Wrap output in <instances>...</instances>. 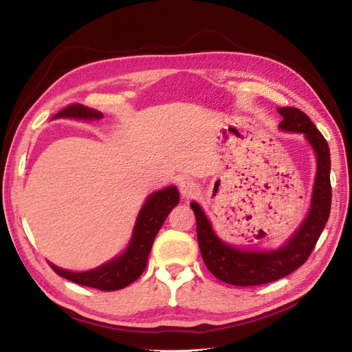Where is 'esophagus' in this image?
<instances>
[{
	"label": "esophagus",
	"instance_id": "34e87169",
	"mask_svg": "<svg viewBox=\"0 0 352 352\" xmlns=\"http://www.w3.org/2000/svg\"><path fill=\"white\" fill-rule=\"evenodd\" d=\"M178 188L181 195L184 198H191L198 191V186L191 179H182L178 184Z\"/></svg>",
	"mask_w": 352,
	"mask_h": 352
}]
</instances>
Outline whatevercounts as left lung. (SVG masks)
I'll return each instance as SVG.
<instances>
[{"instance_id": "8db88e82", "label": "left lung", "mask_w": 352, "mask_h": 352, "mask_svg": "<svg viewBox=\"0 0 352 352\" xmlns=\"http://www.w3.org/2000/svg\"><path fill=\"white\" fill-rule=\"evenodd\" d=\"M279 128L286 132L303 133L316 155V177L311 208L298 230L276 250L237 249L221 241L195 201L191 208L197 220V239L207 269L217 279L234 286H257L287 276L308 261L322 233L331 211V155L329 146L314 122L300 109L286 106Z\"/></svg>"}]
</instances>
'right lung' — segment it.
<instances>
[{
    "instance_id": "obj_1",
    "label": "right lung",
    "mask_w": 352,
    "mask_h": 352,
    "mask_svg": "<svg viewBox=\"0 0 352 352\" xmlns=\"http://www.w3.org/2000/svg\"><path fill=\"white\" fill-rule=\"evenodd\" d=\"M57 118L95 120L103 118V113L80 103H73L53 116V119ZM178 201L179 194L174 186L152 192L138 214L128 248L120 256L104 265L87 272H70L57 267L53 263H50V267L58 276L82 286L106 290V292L126 287L138 279L145 270L152 243H154V239L168 214L171 212Z\"/></svg>"
}]
</instances>
